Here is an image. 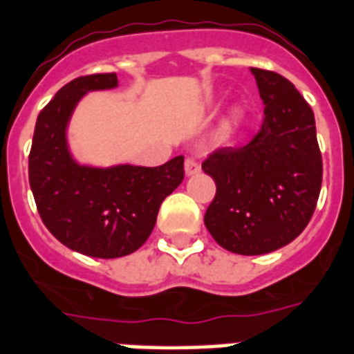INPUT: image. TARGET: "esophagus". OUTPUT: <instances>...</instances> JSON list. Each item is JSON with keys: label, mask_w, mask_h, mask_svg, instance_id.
<instances>
[{"label": "esophagus", "mask_w": 354, "mask_h": 354, "mask_svg": "<svg viewBox=\"0 0 354 354\" xmlns=\"http://www.w3.org/2000/svg\"><path fill=\"white\" fill-rule=\"evenodd\" d=\"M198 171H201V163H198V159L185 158V174H187V176H193V174H196Z\"/></svg>", "instance_id": "obj_1"}]
</instances>
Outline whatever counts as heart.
Listing matches in <instances>:
<instances>
[{
    "mask_svg": "<svg viewBox=\"0 0 354 354\" xmlns=\"http://www.w3.org/2000/svg\"><path fill=\"white\" fill-rule=\"evenodd\" d=\"M241 120H243V113L241 111H236L234 113V115H232V120H230V126H228V131H230L232 128H237V126H239V124H241Z\"/></svg>",
    "mask_w": 354,
    "mask_h": 354,
    "instance_id": "1",
    "label": "heart"
}]
</instances>
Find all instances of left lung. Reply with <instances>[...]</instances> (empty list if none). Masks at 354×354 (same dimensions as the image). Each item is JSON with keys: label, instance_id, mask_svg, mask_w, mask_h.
<instances>
[{"label": "left lung", "instance_id": "8db88e82", "mask_svg": "<svg viewBox=\"0 0 354 354\" xmlns=\"http://www.w3.org/2000/svg\"><path fill=\"white\" fill-rule=\"evenodd\" d=\"M263 120L249 142L204 159L217 193L204 223L221 247L236 254H267L295 239L314 215L323 161L312 107L284 75L250 68Z\"/></svg>", "mask_w": 354, "mask_h": 354}]
</instances>
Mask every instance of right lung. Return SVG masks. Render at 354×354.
Masks as SVG:
<instances>
[{
	"instance_id": "obj_1",
	"label": "right lung",
	"mask_w": 354,
	"mask_h": 354,
	"mask_svg": "<svg viewBox=\"0 0 354 354\" xmlns=\"http://www.w3.org/2000/svg\"><path fill=\"white\" fill-rule=\"evenodd\" d=\"M118 85L117 74L66 83L39 113L29 152V185L46 228L68 249L93 258L131 254L152 234L161 202L183 180V156L165 165L93 169L66 148V122L88 91Z\"/></svg>"
}]
</instances>
